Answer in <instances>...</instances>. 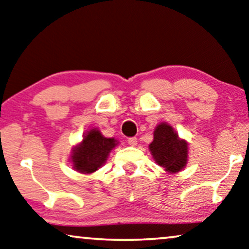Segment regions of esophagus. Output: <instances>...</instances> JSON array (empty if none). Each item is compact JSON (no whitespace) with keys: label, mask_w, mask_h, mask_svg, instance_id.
<instances>
[{"label":"esophagus","mask_w":249,"mask_h":249,"mask_svg":"<svg viewBox=\"0 0 249 249\" xmlns=\"http://www.w3.org/2000/svg\"><path fill=\"white\" fill-rule=\"evenodd\" d=\"M127 143L131 146H136L137 145V139H136V137H129V139L127 140Z\"/></svg>","instance_id":"1"}]
</instances>
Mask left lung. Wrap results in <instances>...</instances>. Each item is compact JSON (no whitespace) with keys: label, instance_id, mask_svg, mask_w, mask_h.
I'll list each match as a JSON object with an SVG mask.
<instances>
[{"label":"left lung","instance_id":"8db88e82","mask_svg":"<svg viewBox=\"0 0 249 249\" xmlns=\"http://www.w3.org/2000/svg\"><path fill=\"white\" fill-rule=\"evenodd\" d=\"M150 151L155 162L166 172L177 173L182 170L188 161V143L180 140L172 126L161 123L154 131V139Z\"/></svg>","mask_w":249,"mask_h":249}]
</instances>
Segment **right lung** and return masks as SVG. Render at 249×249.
<instances>
[{
    "label": "right lung",
    "mask_w": 249,
    "mask_h": 249,
    "mask_svg": "<svg viewBox=\"0 0 249 249\" xmlns=\"http://www.w3.org/2000/svg\"><path fill=\"white\" fill-rule=\"evenodd\" d=\"M117 145L115 139L104 137L101 131L91 128L84 135L83 142L72 150L71 162L78 172H95L106 162L110 151Z\"/></svg>",
    "instance_id": "right-lung-1"
}]
</instances>
